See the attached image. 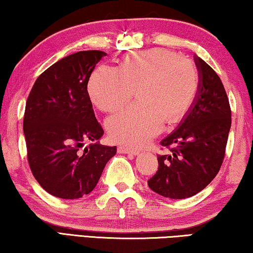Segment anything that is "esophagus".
<instances>
[{
	"instance_id": "esophagus-1",
	"label": "esophagus",
	"mask_w": 253,
	"mask_h": 253,
	"mask_svg": "<svg viewBox=\"0 0 253 253\" xmlns=\"http://www.w3.org/2000/svg\"><path fill=\"white\" fill-rule=\"evenodd\" d=\"M117 151L121 154H130V155H138L139 154L138 151H135V149H130L125 146H119Z\"/></svg>"
}]
</instances>
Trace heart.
I'll list each match as a JSON object with an SVG mask.
<instances>
[{"label":"heart","instance_id":"obj_1","mask_svg":"<svg viewBox=\"0 0 253 253\" xmlns=\"http://www.w3.org/2000/svg\"><path fill=\"white\" fill-rule=\"evenodd\" d=\"M198 88L193 62L163 49L128 53L119 69L101 65L88 84L91 101L105 111L122 108L137 89L138 104L107 121L110 139L130 147L146 144L164 122L170 125L181 121L193 105Z\"/></svg>","mask_w":253,"mask_h":253}]
</instances>
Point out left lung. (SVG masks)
I'll return each instance as SVG.
<instances>
[{
	"instance_id": "obj_1",
	"label": "left lung",
	"mask_w": 253,
	"mask_h": 253,
	"mask_svg": "<svg viewBox=\"0 0 253 253\" xmlns=\"http://www.w3.org/2000/svg\"><path fill=\"white\" fill-rule=\"evenodd\" d=\"M199 88L177 129L161 142L169 153L158 155V169L148 186L164 198H191L207 187L223 163L231 128V108L223 84L198 55ZM173 144L175 148H170Z\"/></svg>"
}]
</instances>
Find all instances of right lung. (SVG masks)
I'll use <instances>...</instances> for the list:
<instances>
[{
  "label": "right lung",
  "instance_id": "right-lung-1",
  "mask_svg": "<svg viewBox=\"0 0 253 253\" xmlns=\"http://www.w3.org/2000/svg\"><path fill=\"white\" fill-rule=\"evenodd\" d=\"M106 52L79 51L38 77L25 105L23 131L28 162L43 190L60 199L89 194L117 152L99 144L104 135L87 85ZM85 141L93 144L83 149Z\"/></svg>",
  "mask_w": 253,
  "mask_h": 253
}]
</instances>
